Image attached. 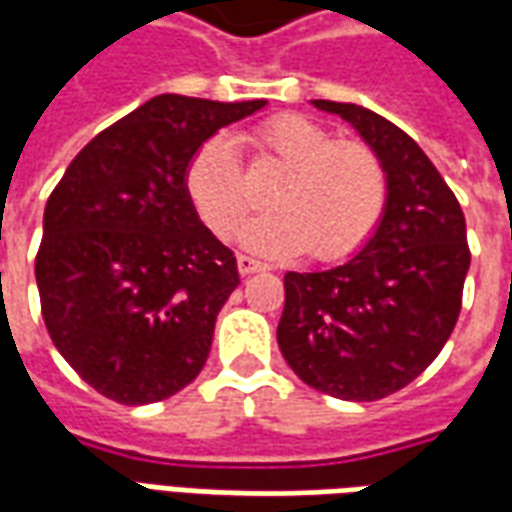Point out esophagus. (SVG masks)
I'll use <instances>...</instances> for the list:
<instances>
[{
  "mask_svg": "<svg viewBox=\"0 0 512 512\" xmlns=\"http://www.w3.org/2000/svg\"><path fill=\"white\" fill-rule=\"evenodd\" d=\"M266 263H260V260H255V257L249 255H238V271L241 274H255V271H266Z\"/></svg>",
  "mask_w": 512,
  "mask_h": 512,
  "instance_id": "esophagus-1",
  "label": "esophagus"
}]
</instances>
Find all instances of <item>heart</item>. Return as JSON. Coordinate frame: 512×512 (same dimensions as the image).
I'll list each match as a JSON object with an SVG mask.
<instances>
[{
  "instance_id": "b5f03b06",
  "label": "heart",
  "mask_w": 512,
  "mask_h": 512,
  "mask_svg": "<svg viewBox=\"0 0 512 512\" xmlns=\"http://www.w3.org/2000/svg\"><path fill=\"white\" fill-rule=\"evenodd\" d=\"M255 156L277 161L285 175L268 191L274 211L246 224L244 244L257 252H296L337 260L376 230L386 205V167L362 139H334L301 115H274L246 134ZM186 189L202 222L219 238L233 235L252 208V194L233 139L208 136L186 169Z\"/></svg>"
}]
</instances>
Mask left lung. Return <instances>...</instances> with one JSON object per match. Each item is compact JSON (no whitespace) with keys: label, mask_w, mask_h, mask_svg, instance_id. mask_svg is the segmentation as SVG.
I'll use <instances>...</instances> for the list:
<instances>
[{"label":"left lung","mask_w":512,"mask_h":512,"mask_svg":"<svg viewBox=\"0 0 512 512\" xmlns=\"http://www.w3.org/2000/svg\"><path fill=\"white\" fill-rule=\"evenodd\" d=\"M348 120L386 167L376 235L343 266L285 274L279 351L290 370L340 400L408 386L450 340L469 271L466 219L422 147L356 104L315 101Z\"/></svg>","instance_id":"1"}]
</instances>
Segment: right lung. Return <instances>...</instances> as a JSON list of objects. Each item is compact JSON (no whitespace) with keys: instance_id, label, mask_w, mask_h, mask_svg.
<instances>
[{"instance_id":"add662e5","label":"right lung","mask_w":512,"mask_h":512,"mask_svg":"<svg viewBox=\"0 0 512 512\" xmlns=\"http://www.w3.org/2000/svg\"><path fill=\"white\" fill-rule=\"evenodd\" d=\"M263 106L158 95L87 142L51 191L35 257L43 323L109 400L145 406L200 376L238 268L194 211L186 169Z\"/></svg>"}]
</instances>
